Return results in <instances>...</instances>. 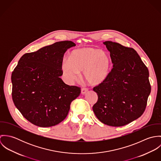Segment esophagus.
<instances>
[{
  "instance_id": "esophagus-1",
  "label": "esophagus",
  "mask_w": 161,
  "mask_h": 161,
  "mask_svg": "<svg viewBox=\"0 0 161 161\" xmlns=\"http://www.w3.org/2000/svg\"><path fill=\"white\" fill-rule=\"evenodd\" d=\"M87 91H88V89H85V88L82 89H81V93H82V95H84V94L86 93L87 92Z\"/></svg>"
}]
</instances>
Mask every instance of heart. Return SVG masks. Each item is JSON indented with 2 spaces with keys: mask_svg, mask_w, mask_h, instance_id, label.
Listing matches in <instances>:
<instances>
[{
  "mask_svg": "<svg viewBox=\"0 0 161 161\" xmlns=\"http://www.w3.org/2000/svg\"><path fill=\"white\" fill-rule=\"evenodd\" d=\"M112 67V59L107 52L91 47L72 51L69 59L64 58L61 64L63 76L68 83L77 81L82 71L85 80L93 86L107 80Z\"/></svg>",
  "mask_w": 161,
  "mask_h": 161,
  "instance_id": "1",
  "label": "heart"
}]
</instances>
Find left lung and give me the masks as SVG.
Returning a JSON list of instances; mask_svg holds the SVG:
<instances>
[{"label":"left lung","instance_id":"left-lung-1","mask_svg":"<svg viewBox=\"0 0 161 161\" xmlns=\"http://www.w3.org/2000/svg\"><path fill=\"white\" fill-rule=\"evenodd\" d=\"M103 44L110 51L114 68L107 80L93 89L98 100L92 109L105 125L122 126L145 110L151 90L149 70L134 49L109 41Z\"/></svg>","mask_w":161,"mask_h":161}]
</instances>
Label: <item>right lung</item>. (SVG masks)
Here are the masks:
<instances>
[{"label":"right lung","mask_w":161,"mask_h":161,"mask_svg":"<svg viewBox=\"0 0 161 161\" xmlns=\"http://www.w3.org/2000/svg\"><path fill=\"white\" fill-rule=\"evenodd\" d=\"M75 44L56 42L23 54L12 72V99L22 115L40 127L63 121L70 105L80 93L79 87L66 84L59 77L65 52Z\"/></svg>","instance_id":"1"}]
</instances>
